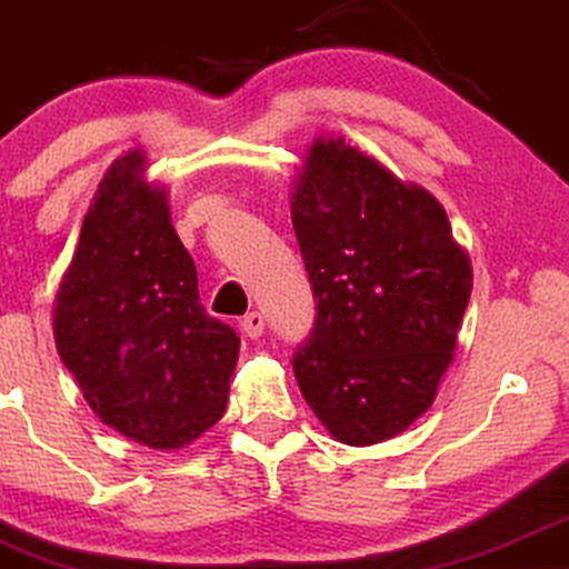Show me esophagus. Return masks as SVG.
<instances>
[{
    "mask_svg": "<svg viewBox=\"0 0 569 569\" xmlns=\"http://www.w3.org/2000/svg\"><path fill=\"white\" fill-rule=\"evenodd\" d=\"M263 328H266V319L260 311H250V315L241 319V330H244L247 338H260L263 336Z\"/></svg>",
    "mask_w": 569,
    "mask_h": 569,
    "instance_id": "1",
    "label": "esophagus"
}]
</instances>
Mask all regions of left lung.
<instances>
[{
    "instance_id": "obj_1",
    "label": "left lung",
    "mask_w": 569,
    "mask_h": 569,
    "mask_svg": "<svg viewBox=\"0 0 569 569\" xmlns=\"http://www.w3.org/2000/svg\"><path fill=\"white\" fill-rule=\"evenodd\" d=\"M315 328L292 355L330 436L370 446L436 400L473 290L443 207L343 139H317L292 196Z\"/></svg>"
}]
</instances>
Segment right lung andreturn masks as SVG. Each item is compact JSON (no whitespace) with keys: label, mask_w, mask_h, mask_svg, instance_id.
<instances>
[{"label":"right lung","mask_w":569,"mask_h":569,"mask_svg":"<svg viewBox=\"0 0 569 569\" xmlns=\"http://www.w3.org/2000/svg\"><path fill=\"white\" fill-rule=\"evenodd\" d=\"M142 161L118 158L96 190L56 298V347L101 422L180 449L226 411L239 336L203 311L193 258Z\"/></svg>","instance_id":"add662e5"}]
</instances>
